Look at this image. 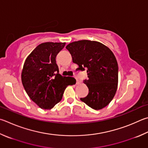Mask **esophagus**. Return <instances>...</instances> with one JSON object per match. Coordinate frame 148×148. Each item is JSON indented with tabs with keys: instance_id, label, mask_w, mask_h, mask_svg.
I'll return each instance as SVG.
<instances>
[{
	"instance_id": "1",
	"label": "esophagus",
	"mask_w": 148,
	"mask_h": 148,
	"mask_svg": "<svg viewBox=\"0 0 148 148\" xmlns=\"http://www.w3.org/2000/svg\"><path fill=\"white\" fill-rule=\"evenodd\" d=\"M76 84H79V80L78 79H77V78H76Z\"/></svg>"
}]
</instances>
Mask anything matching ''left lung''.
<instances>
[{
  "label": "left lung",
  "instance_id": "1",
  "mask_svg": "<svg viewBox=\"0 0 148 148\" xmlns=\"http://www.w3.org/2000/svg\"><path fill=\"white\" fill-rule=\"evenodd\" d=\"M66 48L79 66L77 71L87 70L88 79L83 83L88 94L80 100L93 109L104 108L113 99L118 87L119 66L114 53L101 42L89 40L71 42Z\"/></svg>",
  "mask_w": 148,
  "mask_h": 148
}]
</instances>
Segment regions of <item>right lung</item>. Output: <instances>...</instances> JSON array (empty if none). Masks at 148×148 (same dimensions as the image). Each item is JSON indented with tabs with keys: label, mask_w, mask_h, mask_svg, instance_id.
Masks as SVG:
<instances>
[{
	"label": "right lung",
	"mask_w": 148,
	"mask_h": 148,
	"mask_svg": "<svg viewBox=\"0 0 148 148\" xmlns=\"http://www.w3.org/2000/svg\"><path fill=\"white\" fill-rule=\"evenodd\" d=\"M65 42L39 45L26 58L21 73L24 88L40 108L51 109L61 101L66 87L76 83L72 77L59 74L56 58Z\"/></svg>",
	"instance_id": "obj_1"
}]
</instances>
